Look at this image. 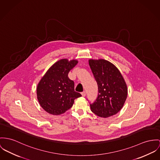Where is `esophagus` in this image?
Wrapping results in <instances>:
<instances>
[{
	"label": "esophagus",
	"instance_id": "obj_1",
	"mask_svg": "<svg viewBox=\"0 0 160 160\" xmlns=\"http://www.w3.org/2000/svg\"><path fill=\"white\" fill-rule=\"evenodd\" d=\"M81 94H82V95L83 97H85V96H86V92H85V91H83Z\"/></svg>",
	"mask_w": 160,
	"mask_h": 160
}]
</instances>
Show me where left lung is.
I'll list each match as a JSON object with an SVG mask.
<instances>
[{"instance_id":"8db88e82","label":"left lung","mask_w":160,"mask_h":160,"mask_svg":"<svg viewBox=\"0 0 160 160\" xmlns=\"http://www.w3.org/2000/svg\"><path fill=\"white\" fill-rule=\"evenodd\" d=\"M89 64L98 86V96L90 103L91 111L100 117L117 114L127 97V88L118 69L105 60H89Z\"/></svg>"}]
</instances>
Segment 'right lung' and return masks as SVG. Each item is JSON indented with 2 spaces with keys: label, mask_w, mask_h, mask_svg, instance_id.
I'll return each mask as SVG.
<instances>
[{
  "label": "right lung",
  "mask_w": 160,
  "mask_h": 160,
  "mask_svg": "<svg viewBox=\"0 0 160 160\" xmlns=\"http://www.w3.org/2000/svg\"><path fill=\"white\" fill-rule=\"evenodd\" d=\"M62 59L53 64L37 86V98L41 107L53 115H60L70 109L75 98L82 95L74 90V82L69 72L77 64Z\"/></svg>",
  "instance_id": "right-lung-1"
}]
</instances>
